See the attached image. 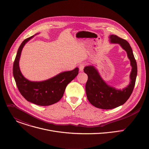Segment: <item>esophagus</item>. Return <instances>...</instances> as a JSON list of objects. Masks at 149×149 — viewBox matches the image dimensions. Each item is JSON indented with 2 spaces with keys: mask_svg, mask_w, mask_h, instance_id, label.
Instances as JSON below:
<instances>
[{
  "mask_svg": "<svg viewBox=\"0 0 149 149\" xmlns=\"http://www.w3.org/2000/svg\"><path fill=\"white\" fill-rule=\"evenodd\" d=\"M86 65V63H84V62H82L81 63H80L79 65V71L81 72H82L83 71V70H84V67Z\"/></svg>",
  "mask_w": 149,
  "mask_h": 149,
  "instance_id": "obj_1",
  "label": "esophagus"
}]
</instances>
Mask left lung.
I'll list each match as a JSON object with an SVG mask.
<instances>
[{"label": "left lung", "mask_w": 149, "mask_h": 149, "mask_svg": "<svg viewBox=\"0 0 149 149\" xmlns=\"http://www.w3.org/2000/svg\"><path fill=\"white\" fill-rule=\"evenodd\" d=\"M109 39L110 43L119 44L126 51L132 68L129 84L122 90H117L109 86L102 79L94 66L85 67L84 71L88 75L86 85L87 98L94 107L104 110L116 108L127 101L133 91L137 74V63L129 42L114 35H111Z\"/></svg>", "instance_id": "left-lung-1"}]
</instances>
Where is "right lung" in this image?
Listing matches in <instances>:
<instances>
[{
    "mask_svg": "<svg viewBox=\"0 0 149 149\" xmlns=\"http://www.w3.org/2000/svg\"><path fill=\"white\" fill-rule=\"evenodd\" d=\"M35 35L25 39L20 45L13 63V74L19 92L28 101L41 106L50 105L61 100L67 85L78 75L79 69L61 72L42 81H31L25 78L19 68V59L24 47Z\"/></svg>",
    "mask_w": 149,
    "mask_h": 149,
    "instance_id": "add662e5",
    "label": "right lung"
}]
</instances>
